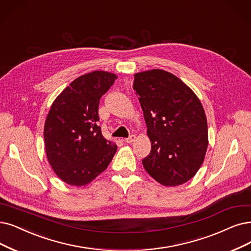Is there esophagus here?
I'll use <instances>...</instances> for the list:
<instances>
[{
    "label": "esophagus",
    "mask_w": 251,
    "mask_h": 251,
    "mask_svg": "<svg viewBox=\"0 0 251 251\" xmlns=\"http://www.w3.org/2000/svg\"><path fill=\"white\" fill-rule=\"evenodd\" d=\"M136 140V136L135 135H132V136H129L128 138H126V139H125V142L126 143H133L134 141Z\"/></svg>",
    "instance_id": "1"
}]
</instances>
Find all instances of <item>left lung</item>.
Returning <instances> with one entry per match:
<instances>
[{"mask_svg":"<svg viewBox=\"0 0 251 251\" xmlns=\"http://www.w3.org/2000/svg\"><path fill=\"white\" fill-rule=\"evenodd\" d=\"M151 142L142 159L146 172L165 186L192 179L202 166L208 146L207 119L199 98L182 80L154 69L134 75Z\"/></svg>","mask_w":251,"mask_h":251,"instance_id":"1","label":"left lung"}]
</instances>
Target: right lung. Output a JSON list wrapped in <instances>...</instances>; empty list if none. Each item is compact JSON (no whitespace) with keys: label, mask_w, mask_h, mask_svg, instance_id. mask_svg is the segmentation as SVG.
I'll list each match as a JSON object with an SVG mask.
<instances>
[{"label":"right lung","mask_w":251,"mask_h":251,"mask_svg":"<svg viewBox=\"0 0 251 251\" xmlns=\"http://www.w3.org/2000/svg\"><path fill=\"white\" fill-rule=\"evenodd\" d=\"M117 76L94 71L76 78L54 100L44 126L47 159L64 182L82 186L107 169L117 146L99 126L100 99Z\"/></svg>","instance_id":"right-lung-1"}]
</instances>
